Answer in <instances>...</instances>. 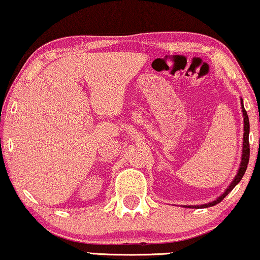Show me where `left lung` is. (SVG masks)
I'll list each match as a JSON object with an SVG mask.
<instances>
[{
  "label": "left lung",
  "mask_w": 260,
  "mask_h": 260,
  "mask_svg": "<svg viewBox=\"0 0 260 260\" xmlns=\"http://www.w3.org/2000/svg\"><path fill=\"white\" fill-rule=\"evenodd\" d=\"M241 110H242V116H244V139H242V154H241V162H240V168L238 170V173H236V175L234 177V180H233L231 185L226 187V189L224 192L222 193L221 196L218 197V198H216L215 200H212V202H210L208 204H203V205H185L186 208H189V209H193V208H200V209H204V208H210V206H213L216 205V204L221 203L223 199L225 198L226 196L229 194V193L232 192V189L234 188V187L238 185V183L241 181L242 176L245 175V172L246 169H247V166H248V160H249V143H248V136H249V121H248V115H247V111L245 110V107H244V101L241 100Z\"/></svg>",
  "instance_id": "left-lung-1"
}]
</instances>
